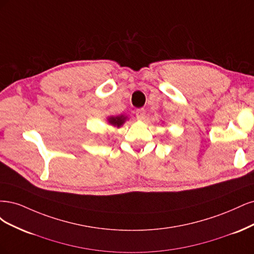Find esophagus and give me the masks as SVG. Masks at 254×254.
<instances>
[{
  "instance_id": "obj_1",
  "label": "esophagus",
  "mask_w": 254,
  "mask_h": 254,
  "mask_svg": "<svg viewBox=\"0 0 254 254\" xmlns=\"http://www.w3.org/2000/svg\"><path fill=\"white\" fill-rule=\"evenodd\" d=\"M136 117L138 120H143L145 118V110L144 109L136 110Z\"/></svg>"
}]
</instances>
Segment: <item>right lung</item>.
Segmentation results:
<instances>
[{"label":"right lung","instance_id":"add662e5","mask_svg":"<svg viewBox=\"0 0 254 254\" xmlns=\"http://www.w3.org/2000/svg\"><path fill=\"white\" fill-rule=\"evenodd\" d=\"M106 120H108L109 125H111L112 127L119 128L126 124L127 120H128V117L124 115V114H121V115H118V116H108Z\"/></svg>","mask_w":254,"mask_h":254}]
</instances>
